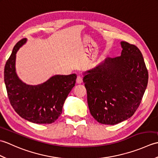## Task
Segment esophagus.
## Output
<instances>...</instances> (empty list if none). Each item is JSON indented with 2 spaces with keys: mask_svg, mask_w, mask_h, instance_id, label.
<instances>
[{
  "mask_svg": "<svg viewBox=\"0 0 158 158\" xmlns=\"http://www.w3.org/2000/svg\"><path fill=\"white\" fill-rule=\"evenodd\" d=\"M76 82H77V84H81V83L83 82L82 77H81V76H77Z\"/></svg>",
  "mask_w": 158,
  "mask_h": 158,
  "instance_id": "esophagus-1",
  "label": "esophagus"
}]
</instances>
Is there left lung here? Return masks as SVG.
Here are the masks:
<instances>
[{
	"label": "left lung",
	"instance_id": "obj_1",
	"mask_svg": "<svg viewBox=\"0 0 158 158\" xmlns=\"http://www.w3.org/2000/svg\"><path fill=\"white\" fill-rule=\"evenodd\" d=\"M121 56L106 58L84 73L90 113L97 122L115 125L132 117L148 83V71L136 46L121 42Z\"/></svg>",
	"mask_w": 158,
	"mask_h": 158
}]
</instances>
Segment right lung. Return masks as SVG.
Returning <instances> with one entry per match:
<instances>
[{
    "label": "right lung",
    "instance_id": "right-lung-1",
    "mask_svg": "<svg viewBox=\"0 0 158 158\" xmlns=\"http://www.w3.org/2000/svg\"><path fill=\"white\" fill-rule=\"evenodd\" d=\"M26 41L25 38L17 43L5 66L4 80L9 101L15 112L28 122L52 123L61 115L77 75H56L36 85L23 83L16 73L15 59L17 52Z\"/></svg>",
    "mask_w": 158,
    "mask_h": 158
}]
</instances>
